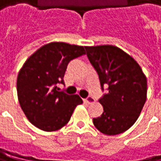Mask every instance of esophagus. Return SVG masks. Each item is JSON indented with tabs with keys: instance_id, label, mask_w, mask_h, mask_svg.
I'll use <instances>...</instances> for the list:
<instances>
[{
	"instance_id": "34e87169",
	"label": "esophagus",
	"mask_w": 161,
	"mask_h": 161,
	"mask_svg": "<svg viewBox=\"0 0 161 161\" xmlns=\"http://www.w3.org/2000/svg\"><path fill=\"white\" fill-rule=\"evenodd\" d=\"M85 102H86L87 103L91 104V103H93L95 102V100H94V98H92V97H91V96H89V97L85 99Z\"/></svg>"
}]
</instances>
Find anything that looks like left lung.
I'll return each instance as SVG.
<instances>
[{
    "mask_svg": "<svg viewBox=\"0 0 161 161\" xmlns=\"http://www.w3.org/2000/svg\"><path fill=\"white\" fill-rule=\"evenodd\" d=\"M85 49L99 75L102 89L108 85V92L99 100L103 112L93 118V125L108 136L125 132L136 123L143 109L147 77L132 57L117 47L104 45L85 47Z\"/></svg>",
    "mask_w": 161,
    "mask_h": 161,
    "instance_id": "8db88e82",
    "label": "left lung"
}]
</instances>
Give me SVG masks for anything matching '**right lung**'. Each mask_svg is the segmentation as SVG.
<instances>
[{"label": "right lung", "mask_w": 161, "mask_h": 161, "mask_svg": "<svg viewBox=\"0 0 161 161\" xmlns=\"http://www.w3.org/2000/svg\"><path fill=\"white\" fill-rule=\"evenodd\" d=\"M85 54L81 46L51 42L37 49L24 63L17 76L20 106L31 124L43 131H57L66 125L77 105L79 95L57 91L63 83L69 62Z\"/></svg>", "instance_id": "1"}]
</instances>
